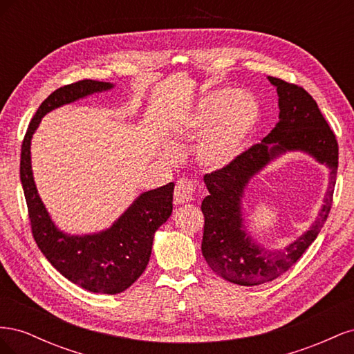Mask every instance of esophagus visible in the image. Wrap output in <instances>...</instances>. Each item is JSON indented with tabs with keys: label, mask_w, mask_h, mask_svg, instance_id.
<instances>
[{
	"label": "esophagus",
	"mask_w": 354,
	"mask_h": 354,
	"mask_svg": "<svg viewBox=\"0 0 354 354\" xmlns=\"http://www.w3.org/2000/svg\"><path fill=\"white\" fill-rule=\"evenodd\" d=\"M195 198V186L187 178H181L177 181L176 189H174V201L178 205L181 203H187L194 201Z\"/></svg>",
	"instance_id": "1"
}]
</instances>
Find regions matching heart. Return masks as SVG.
<instances>
[{
    "label": "heart",
    "instance_id": "b5f03b06",
    "mask_svg": "<svg viewBox=\"0 0 354 354\" xmlns=\"http://www.w3.org/2000/svg\"><path fill=\"white\" fill-rule=\"evenodd\" d=\"M261 118V104L251 91L221 88L202 97L187 118L192 134L199 136L195 153L208 169L229 167L239 158Z\"/></svg>",
    "mask_w": 354,
    "mask_h": 354
}]
</instances>
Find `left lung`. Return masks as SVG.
I'll return each instance as SVG.
<instances>
[{"label": "left lung", "mask_w": 354, "mask_h": 354, "mask_svg": "<svg viewBox=\"0 0 354 354\" xmlns=\"http://www.w3.org/2000/svg\"><path fill=\"white\" fill-rule=\"evenodd\" d=\"M277 91L279 121L261 143L245 151L229 167L203 177L209 195L201 209L205 217L202 255L223 279L254 286L276 279L298 261L315 242L328 218L338 169V143L317 103L304 88L267 77ZM288 151L312 156L328 168V187L315 221L283 249L257 243L245 229L241 203L252 176Z\"/></svg>", "instance_id": "1"}]
</instances>
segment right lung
I'll list each match as a JSON object with an SVG mask.
<instances>
[{
  "instance_id": "right-lung-1",
  "label": "right lung",
  "mask_w": 354,
  "mask_h": 354,
  "mask_svg": "<svg viewBox=\"0 0 354 354\" xmlns=\"http://www.w3.org/2000/svg\"><path fill=\"white\" fill-rule=\"evenodd\" d=\"M113 87L111 82L84 80L53 91L32 118L20 155V181L38 248L72 283L90 292L111 295L125 291L145 272L151 259L155 232L173 212L174 183L171 181L143 192L108 229L71 234L56 226L41 201L32 173L30 142L48 112Z\"/></svg>"
}]
</instances>
